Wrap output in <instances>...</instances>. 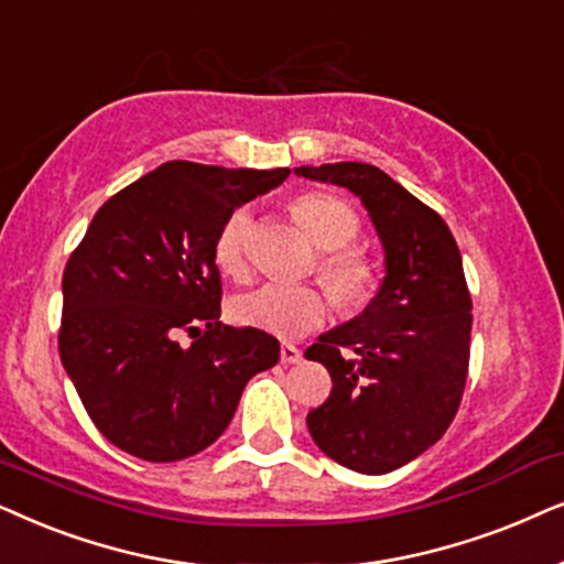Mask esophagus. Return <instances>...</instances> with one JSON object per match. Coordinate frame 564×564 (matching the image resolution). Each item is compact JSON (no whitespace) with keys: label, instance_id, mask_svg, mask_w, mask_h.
I'll use <instances>...</instances> for the list:
<instances>
[{"label":"esophagus","instance_id":"obj_1","mask_svg":"<svg viewBox=\"0 0 564 564\" xmlns=\"http://www.w3.org/2000/svg\"><path fill=\"white\" fill-rule=\"evenodd\" d=\"M281 360H283V364H289V366L302 364V350H299L296 345L283 343V345H281Z\"/></svg>","mask_w":564,"mask_h":564}]
</instances>
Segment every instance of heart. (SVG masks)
<instances>
[{
    "mask_svg": "<svg viewBox=\"0 0 564 564\" xmlns=\"http://www.w3.org/2000/svg\"><path fill=\"white\" fill-rule=\"evenodd\" d=\"M294 216L322 252V278L345 310H358L369 302L377 286L373 265L364 252L348 247L358 237L360 221L350 204L329 193H306L294 204ZM252 216L237 208L221 224L214 239V262L221 273L242 278L247 270V242H250ZM329 299L317 286H262L239 294L229 306L231 319L242 327H254L275 337H302L325 322Z\"/></svg>",
    "mask_w": 564,
    "mask_h": 564,
    "instance_id": "b5f03b06",
    "label": "heart"
}]
</instances>
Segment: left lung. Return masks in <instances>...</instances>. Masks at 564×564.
Here are the masks:
<instances>
[{"label": "left lung", "instance_id": "left-lung-1", "mask_svg": "<svg viewBox=\"0 0 564 564\" xmlns=\"http://www.w3.org/2000/svg\"><path fill=\"white\" fill-rule=\"evenodd\" d=\"M294 172L356 195L384 250L377 296L304 356L333 377L327 402L306 415L314 444L360 475H387L427 452L459 410L471 335L459 247L433 208L373 164Z\"/></svg>", "mask_w": 564, "mask_h": 564}]
</instances>
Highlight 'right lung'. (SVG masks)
I'll list each match as a JSON object with an SVG mask.
<instances>
[{"label": "right lung", "instance_id": "add662e5", "mask_svg": "<svg viewBox=\"0 0 564 564\" xmlns=\"http://www.w3.org/2000/svg\"><path fill=\"white\" fill-rule=\"evenodd\" d=\"M286 177V167L164 162L95 214L64 270L58 352L112 446L147 462L204 452L247 381L278 364L273 335L219 322L214 239L235 208ZM183 328L199 335L187 349Z\"/></svg>", "mask_w": 564, "mask_h": 564}]
</instances>
